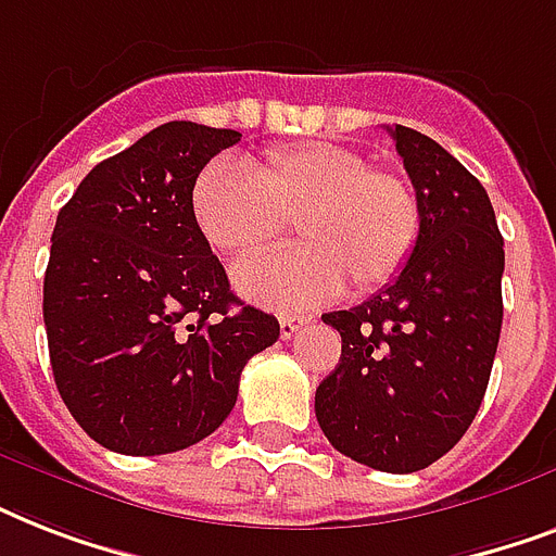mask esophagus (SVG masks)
I'll return each instance as SVG.
<instances>
[{
    "mask_svg": "<svg viewBox=\"0 0 556 556\" xmlns=\"http://www.w3.org/2000/svg\"><path fill=\"white\" fill-rule=\"evenodd\" d=\"M305 323H308L305 317H288L286 314V317H279V334H282V340H291Z\"/></svg>",
    "mask_w": 556,
    "mask_h": 556,
    "instance_id": "esophagus-1",
    "label": "esophagus"
}]
</instances>
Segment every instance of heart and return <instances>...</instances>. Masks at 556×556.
<instances>
[{
	"mask_svg": "<svg viewBox=\"0 0 556 556\" xmlns=\"http://www.w3.org/2000/svg\"><path fill=\"white\" fill-rule=\"evenodd\" d=\"M201 239L244 260L294 225L300 248L236 265L244 296L279 312H305L346 286L371 294L404 270L421 236V201L409 178L371 167L361 150L331 141L270 147L236 167L216 161L190 190Z\"/></svg>",
	"mask_w": 556,
	"mask_h": 556,
	"instance_id": "1",
	"label": "heart"
}]
</instances>
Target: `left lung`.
Returning a JSON list of instances; mask_svg holds the SVG:
<instances>
[{
  "mask_svg": "<svg viewBox=\"0 0 556 556\" xmlns=\"http://www.w3.org/2000/svg\"><path fill=\"white\" fill-rule=\"evenodd\" d=\"M389 135L421 201V236L395 282L323 314L343 349L314 413L343 456L415 473L479 413L500 346L505 242L479 178L409 126Z\"/></svg>",
  "mask_w": 556,
  "mask_h": 556,
  "instance_id": "left-lung-1",
  "label": "left lung"
}]
</instances>
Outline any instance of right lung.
I'll return each instance as SVG.
<instances>
[{
    "mask_svg": "<svg viewBox=\"0 0 556 556\" xmlns=\"http://www.w3.org/2000/svg\"><path fill=\"white\" fill-rule=\"evenodd\" d=\"M239 138L169 121L100 161L56 216L48 355L68 413L106 450L161 456L207 439L244 364L277 343V317L230 291L190 213L195 176Z\"/></svg>",
    "mask_w": 556,
    "mask_h": 556,
    "instance_id": "add662e5",
    "label": "right lung"
}]
</instances>
